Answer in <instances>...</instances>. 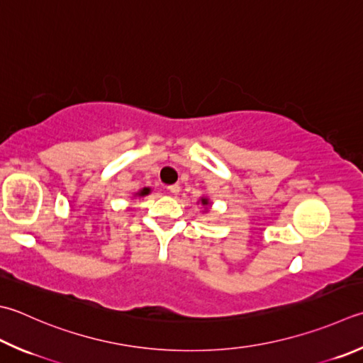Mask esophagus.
<instances>
[{"mask_svg": "<svg viewBox=\"0 0 363 363\" xmlns=\"http://www.w3.org/2000/svg\"><path fill=\"white\" fill-rule=\"evenodd\" d=\"M169 191H170V193H172V194H179L180 193V184H170V186L167 188Z\"/></svg>", "mask_w": 363, "mask_h": 363, "instance_id": "obj_1", "label": "esophagus"}]
</instances>
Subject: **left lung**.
<instances>
[{"instance_id": "obj_1", "label": "left lung", "mask_w": 363, "mask_h": 363, "mask_svg": "<svg viewBox=\"0 0 363 363\" xmlns=\"http://www.w3.org/2000/svg\"><path fill=\"white\" fill-rule=\"evenodd\" d=\"M202 203H203V205H207V203H208V201H207V199H202Z\"/></svg>"}]
</instances>
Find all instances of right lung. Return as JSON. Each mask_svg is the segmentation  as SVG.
Segmentation results:
<instances>
[{
  "instance_id": "1",
  "label": "right lung",
  "mask_w": 363,
  "mask_h": 363,
  "mask_svg": "<svg viewBox=\"0 0 363 363\" xmlns=\"http://www.w3.org/2000/svg\"><path fill=\"white\" fill-rule=\"evenodd\" d=\"M150 193V189L148 188H143L142 191H140V196H145V194H148Z\"/></svg>"
}]
</instances>
